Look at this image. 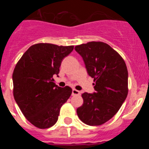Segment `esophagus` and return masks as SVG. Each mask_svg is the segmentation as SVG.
<instances>
[{"label": "esophagus", "instance_id": "1", "mask_svg": "<svg viewBox=\"0 0 149 149\" xmlns=\"http://www.w3.org/2000/svg\"><path fill=\"white\" fill-rule=\"evenodd\" d=\"M72 95H79L81 94V93H80V91H78V90H77V89H72Z\"/></svg>", "mask_w": 149, "mask_h": 149}]
</instances>
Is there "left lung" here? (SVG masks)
Segmentation results:
<instances>
[{"label": "left lung", "instance_id": "1", "mask_svg": "<svg viewBox=\"0 0 149 149\" xmlns=\"http://www.w3.org/2000/svg\"><path fill=\"white\" fill-rule=\"evenodd\" d=\"M86 70L94 78V93L82 94L84 104L77 109L79 119L88 125H103L119 111L128 93L125 62L107 43L89 42L75 46Z\"/></svg>", "mask_w": 149, "mask_h": 149}]
</instances>
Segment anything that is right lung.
<instances>
[{
	"mask_svg": "<svg viewBox=\"0 0 149 149\" xmlns=\"http://www.w3.org/2000/svg\"><path fill=\"white\" fill-rule=\"evenodd\" d=\"M73 49V45L38 43L30 46L15 65L14 98L26 119L36 127H52L72 95V88L56 85L53 76H58L63 58Z\"/></svg>",
	"mask_w": 149,
	"mask_h": 149,
	"instance_id": "1",
	"label": "right lung"
}]
</instances>
